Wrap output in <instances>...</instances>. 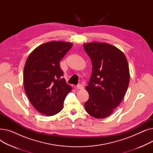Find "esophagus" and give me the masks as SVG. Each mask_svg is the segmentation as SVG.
<instances>
[{"instance_id": "34e87169", "label": "esophagus", "mask_w": 153, "mask_h": 153, "mask_svg": "<svg viewBox=\"0 0 153 153\" xmlns=\"http://www.w3.org/2000/svg\"><path fill=\"white\" fill-rule=\"evenodd\" d=\"M77 88L79 89H83L84 87L81 84H78V85H77Z\"/></svg>"}]
</instances>
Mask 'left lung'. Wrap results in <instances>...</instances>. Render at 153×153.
I'll return each mask as SVG.
<instances>
[{
  "instance_id": "obj_1",
  "label": "left lung",
  "mask_w": 153,
  "mask_h": 153,
  "mask_svg": "<svg viewBox=\"0 0 153 153\" xmlns=\"http://www.w3.org/2000/svg\"><path fill=\"white\" fill-rule=\"evenodd\" d=\"M92 64V72L85 87L89 98L86 111L96 118H106L123 99L130 82V72L124 53L106 43L84 45Z\"/></svg>"
}]
</instances>
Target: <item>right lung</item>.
<instances>
[{"label": "right lung", "mask_w": 153, "mask_h": 153, "mask_svg": "<svg viewBox=\"0 0 153 153\" xmlns=\"http://www.w3.org/2000/svg\"><path fill=\"white\" fill-rule=\"evenodd\" d=\"M72 46L64 42H50L38 46L26 61L23 69L24 89L35 108L46 116L62 109L72 87L62 76L59 61Z\"/></svg>", "instance_id": "add662e5"}]
</instances>
